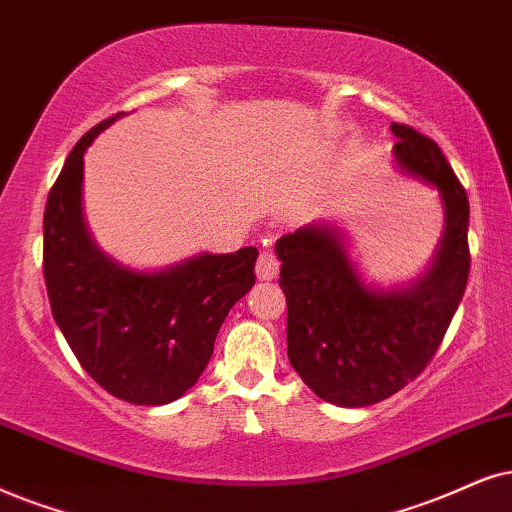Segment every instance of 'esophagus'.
<instances>
[{
    "instance_id": "1",
    "label": "esophagus",
    "mask_w": 512,
    "mask_h": 512,
    "mask_svg": "<svg viewBox=\"0 0 512 512\" xmlns=\"http://www.w3.org/2000/svg\"><path fill=\"white\" fill-rule=\"evenodd\" d=\"M257 278L260 281H271V278L278 276V260L274 252H262L260 260H257Z\"/></svg>"
}]
</instances>
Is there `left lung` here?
Instances as JSON below:
<instances>
[{"label": "left lung", "mask_w": 512, "mask_h": 512, "mask_svg": "<svg viewBox=\"0 0 512 512\" xmlns=\"http://www.w3.org/2000/svg\"><path fill=\"white\" fill-rule=\"evenodd\" d=\"M401 177L439 193L444 231L411 281H371L345 226L316 219L276 241L278 286L288 304V359L328 404L361 409L409 385L435 357L470 274L468 196L435 141L392 122Z\"/></svg>", "instance_id": "1"}]
</instances>
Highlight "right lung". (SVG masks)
<instances>
[{
    "label": "right lung",
    "instance_id": "right-lung-1",
    "mask_svg": "<svg viewBox=\"0 0 512 512\" xmlns=\"http://www.w3.org/2000/svg\"><path fill=\"white\" fill-rule=\"evenodd\" d=\"M122 113L70 151L44 210L51 314L84 371L113 397L163 406L196 385L229 309L255 286L257 248L200 252L163 269L108 255L84 219V153Z\"/></svg>",
    "mask_w": 512,
    "mask_h": 512
}]
</instances>
